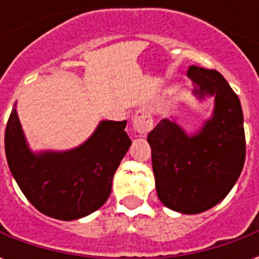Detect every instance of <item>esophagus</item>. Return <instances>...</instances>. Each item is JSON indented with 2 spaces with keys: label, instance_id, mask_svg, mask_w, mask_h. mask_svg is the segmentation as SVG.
I'll return each mask as SVG.
<instances>
[{
  "label": "esophagus",
  "instance_id": "34e87169",
  "mask_svg": "<svg viewBox=\"0 0 259 259\" xmlns=\"http://www.w3.org/2000/svg\"><path fill=\"white\" fill-rule=\"evenodd\" d=\"M154 122L150 111L147 108H140L136 111L135 118H133V127L140 136H146L152 129Z\"/></svg>",
  "mask_w": 259,
  "mask_h": 259
}]
</instances>
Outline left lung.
Segmentation results:
<instances>
[{
    "instance_id": "left-lung-1",
    "label": "left lung",
    "mask_w": 259,
    "mask_h": 259,
    "mask_svg": "<svg viewBox=\"0 0 259 259\" xmlns=\"http://www.w3.org/2000/svg\"><path fill=\"white\" fill-rule=\"evenodd\" d=\"M200 100L215 97L212 116L194 135L169 119L148 133L158 198L170 209L200 213L229 194L243 170L245 136L237 94L218 70L190 66Z\"/></svg>"
}]
</instances>
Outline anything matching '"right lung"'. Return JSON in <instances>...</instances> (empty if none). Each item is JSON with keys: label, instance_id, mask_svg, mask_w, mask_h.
Masks as SVG:
<instances>
[{"label": "right lung", "instance_id": "1", "mask_svg": "<svg viewBox=\"0 0 259 259\" xmlns=\"http://www.w3.org/2000/svg\"><path fill=\"white\" fill-rule=\"evenodd\" d=\"M126 120H102L81 146L68 151L33 152L16 108L5 129V154L11 174L33 206L47 217L74 221L105 204L113 175L132 140Z\"/></svg>", "mask_w": 259, "mask_h": 259}]
</instances>
